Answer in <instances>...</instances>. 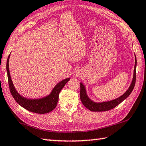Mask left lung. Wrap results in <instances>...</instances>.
<instances>
[{
	"mask_svg": "<svg viewBox=\"0 0 146 146\" xmlns=\"http://www.w3.org/2000/svg\"><path fill=\"white\" fill-rule=\"evenodd\" d=\"M135 67L133 71V79H132L131 83L130 86L127 89V91L124 93L119 96L117 98L114 100L107 101V102H96L92 100L88 96L87 94L86 86H84L83 83L80 82V98L82 103L87 108H88L89 110L92 111V112H103V111H107L112 109L115 108L116 106L123 102V101L126 99L129 96V95L131 94V92L133 91L134 88L136 80V67H137V59L135 54Z\"/></svg>",
	"mask_w": 146,
	"mask_h": 146,
	"instance_id": "obj_1",
	"label": "left lung"
}]
</instances>
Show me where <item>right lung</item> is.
Masks as SVG:
<instances>
[{
	"label": "right lung",
	"instance_id": "1",
	"mask_svg": "<svg viewBox=\"0 0 146 146\" xmlns=\"http://www.w3.org/2000/svg\"><path fill=\"white\" fill-rule=\"evenodd\" d=\"M10 54L7 58L6 63V70L7 73V78H8V83L9 86L10 92L13 97L14 98L16 102L19 104L21 107L24 108L30 112L37 113H46L51 112L56 107L58 100H59V94L61 89L64 87L66 84L70 80V78H66L62 81L57 83L54 89H52L51 92L47 96L37 99H30L27 98L23 97L22 95L18 93L16 90L11 80L10 75L9 68V60Z\"/></svg>",
	"mask_w": 146,
	"mask_h": 146
}]
</instances>
